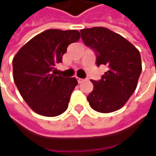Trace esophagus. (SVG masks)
Returning <instances> with one entry per match:
<instances>
[{"label":"esophagus","instance_id":"obj_1","mask_svg":"<svg viewBox=\"0 0 156 156\" xmlns=\"http://www.w3.org/2000/svg\"><path fill=\"white\" fill-rule=\"evenodd\" d=\"M77 79H78V84H81V83H83V82H84V79H83V78H77Z\"/></svg>","mask_w":156,"mask_h":156}]
</instances>
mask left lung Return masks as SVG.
<instances>
[{
	"instance_id": "obj_1",
	"label": "left lung",
	"mask_w": 156,
	"mask_h": 156,
	"mask_svg": "<svg viewBox=\"0 0 156 156\" xmlns=\"http://www.w3.org/2000/svg\"><path fill=\"white\" fill-rule=\"evenodd\" d=\"M81 37L96 54V64L108 66L101 80H91L94 89L87 96L97 112L120 109L132 96L142 70L140 51L121 35L105 27L82 29Z\"/></svg>"
}]
</instances>
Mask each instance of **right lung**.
I'll list each match as a JSON object with an SVG mask.
<instances>
[{
  "label": "right lung",
  "mask_w": 156,
  "mask_h": 156,
  "mask_svg": "<svg viewBox=\"0 0 156 156\" xmlns=\"http://www.w3.org/2000/svg\"><path fill=\"white\" fill-rule=\"evenodd\" d=\"M77 30L50 29L41 32L19 49L13 58V78L24 101L37 114L56 116L68 108L75 78L55 73L69 44L78 41Z\"/></svg>",
  "instance_id": "right-lung-1"
}]
</instances>
